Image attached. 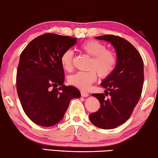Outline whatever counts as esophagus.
<instances>
[{
  "label": "esophagus",
  "instance_id": "34e87169",
  "mask_svg": "<svg viewBox=\"0 0 158 158\" xmlns=\"http://www.w3.org/2000/svg\"><path fill=\"white\" fill-rule=\"evenodd\" d=\"M81 96H83V97H87V96H89V94H88V93L84 92V91H83V90H82V91H81Z\"/></svg>",
  "mask_w": 158,
  "mask_h": 158
}]
</instances>
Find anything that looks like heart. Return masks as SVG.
<instances>
[{
  "label": "heart",
  "mask_w": 158,
  "mask_h": 158,
  "mask_svg": "<svg viewBox=\"0 0 158 158\" xmlns=\"http://www.w3.org/2000/svg\"><path fill=\"white\" fill-rule=\"evenodd\" d=\"M79 48L90 57L88 71L78 72L68 77V83L79 89L85 90L90 87L97 79L106 78L113 73L116 65V55L114 52L107 49L106 45L94 40H86L80 44ZM73 52L64 51L60 57V64L66 72L73 70Z\"/></svg>",
  "instance_id": "heart-1"
}]
</instances>
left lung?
I'll list each match as a JSON object with an SVG mask.
<instances>
[{
    "label": "left lung",
    "instance_id": "1",
    "mask_svg": "<svg viewBox=\"0 0 158 158\" xmlns=\"http://www.w3.org/2000/svg\"><path fill=\"white\" fill-rule=\"evenodd\" d=\"M111 43L116 49L117 62L113 73L103 81L104 94H94L100 102V109L90 114V122L101 129H111L126 122L141 96L144 84V63L137 49L120 36H96ZM110 95V98L105 97Z\"/></svg>",
    "mask_w": 158,
    "mask_h": 158
}]
</instances>
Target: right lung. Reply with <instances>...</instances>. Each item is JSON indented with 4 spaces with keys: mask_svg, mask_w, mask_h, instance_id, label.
Here are the masks:
<instances>
[{
    "mask_svg": "<svg viewBox=\"0 0 158 158\" xmlns=\"http://www.w3.org/2000/svg\"><path fill=\"white\" fill-rule=\"evenodd\" d=\"M77 38L47 33L29 42L20 55L16 89L21 106L35 124L52 127L63 118L79 90L64 85L60 57L77 43ZM60 85V87L57 88Z\"/></svg>",
    "mask_w": 158,
    "mask_h": 158,
    "instance_id": "1",
    "label": "right lung"
}]
</instances>
